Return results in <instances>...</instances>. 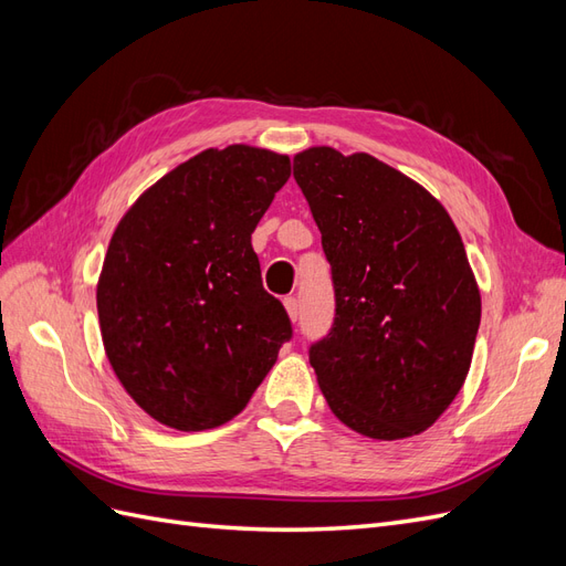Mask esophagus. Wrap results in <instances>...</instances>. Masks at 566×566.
Listing matches in <instances>:
<instances>
[{
    "mask_svg": "<svg viewBox=\"0 0 566 566\" xmlns=\"http://www.w3.org/2000/svg\"><path fill=\"white\" fill-rule=\"evenodd\" d=\"M283 304H285V310H287V316L293 318V321H297L300 318V300L295 295H287L283 300Z\"/></svg>",
    "mask_w": 566,
    "mask_h": 566,
    "instance_id": "obj_1",
    "label": "esophagus"
}]
</instances>
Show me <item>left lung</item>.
Here are the masks:
<instances>
[{
	"mask_svg": "<svg viewBox=\"0 0 566 566\" xmlns=\"http://www.w3.org/2000/svg\"><path fill=\"white\" fill-rule=\"evenodd\" d=\"M331 264L335 318L310 364L333 413L370 439L427 430L470 370L482 300L449 212L368 153L293 160Z\"/></svg>",
	"mask_w": 566,
	"mask_h": 566,
	"instance_id": "1",
	"label": "left lung"
}]
</instances>
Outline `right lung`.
Segmentation results:
<instances>
[{
    "instance_id": "obj_1",
    "label": "right lung",
    "mask_w": 566,
    "mask_h": 566,
    "mask_svg": "<svg viewBox=\"0 0 566 566\" xmlns=\"http://www.w3.org/2000/svg\"><path fill=\"white\" fill-rule=\"evenodd\" d=\"M287 177L279 153L210 148L117 224L96 290L101 335L117 380L158 422L181 432L229 422L293 337L250 241Z\"/></svg>"
}]
</instances>
